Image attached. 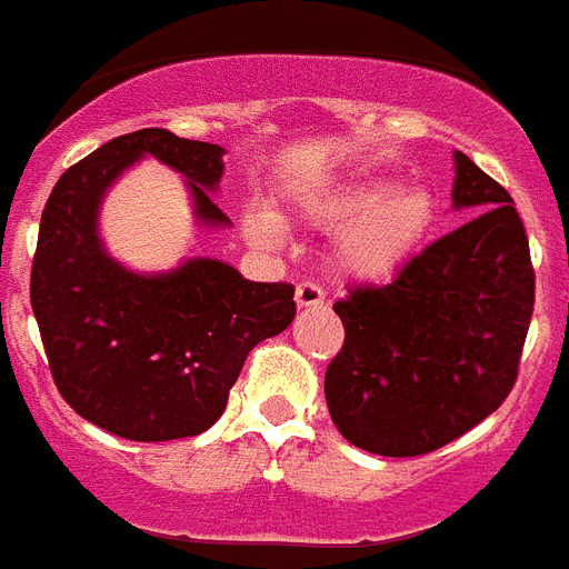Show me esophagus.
I'll return each mask as SVG.
<instances>
[{"label": "esophagus", "instance_id": "esophagus-1", "mask_svg": "<svg viewBox=\"0 0 569 569\" xmlns=\"http://www.w3.org/2000/svg\"><path fill=\"white\" fill-rule=\"evenodd\" d=\"M322 302H326V293H322L313 281L296 284V305H299V308H319Z\"/></svg>", "mask_w": 569, "mask_h": 569}]
</instances>
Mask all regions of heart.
<instances>
[{
    "instance_id": "1",
    "label": "heart",
    "mask_w": 569,
    "mask_h": 569,
    "mask_svg": "<svg viewBox=\"0 0 569 569\" xmlns=\"http://www.w3.org/2000/svg\"><path fill=\"white\" fill-rule=\"evenodd\" d=\"M308 223L336 229L331 267L342 279L369 281L401 267L433 227L436 197L421 182H383L380 177H349L299 206ZM247 234L261 247H281V220L264 206L247 214Z\"/></svg>"
}]
</instances>
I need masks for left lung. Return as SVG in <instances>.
<instances>
[{"label": "left lung", "mask_w": 569, "mask_h": 569, "mask_svg": "<svg viewBox=\"0 0 569 569\" xmlns=\"http://www.w3.org/2000/svg\"><path fill=\"white\" fill-rule=\"evenodd\" d=\"M453 209L471 220L383 288L335 305L346 340L326 372L337 430L378 457L453 442L506 401L535 305L527 229L509 191L453 153Z\"/></svg>", "instance_id": "obj_1"}]
</instances>
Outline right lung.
<instances>
[{"label": "right lung", "mask_w": 569, "mask_h": 569, "mask_svg": "<svg viewBox=\"0 0 569 569\" xmlns=\"http://www.w3.org/2000/svg\"><path fill=\"white\" fill-rule=\"evenodd\" d=\"M223 153L220 144L144 127L69 168L42 209L31 308L60 396L107 433L133 442L203 433L227 410L247 355L293 322V288L284 281H250L206 256L139 273L104 247L107 191L148 157L186 180L197 227H232L211 200Z\"/></svg>", "instance_id": "1"}]
</instances>
